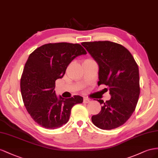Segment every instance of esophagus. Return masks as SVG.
Segmentation results:
<instances>
[{
    "label": "esophagus",
    "mask_w": 158,
    "mask_h": 158,
    "mask_svg": "<svg viewBox=\"0 0 158 158\" xmlns=\"http://www.w3.org/2000/svg\"><path fill=\"white\" fill-rule=\"evenodd\" d=\"M90 102V99L88 98H83V102L84 103H89Z\"/></svg>",
    "instance_id": "34e87169"
}]
</instances>
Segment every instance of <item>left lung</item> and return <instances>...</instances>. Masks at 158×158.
<instances>
[{
    "label": "left lung",
    "instance_id": "obj_1",
    "mask_svg": "<svg viewBox=\"0 0 158 158\" xmlns=\"http://www.w3.org/2000/svg\"><path fill=\"white\" fill-rule=\"evenodd\" d=\"M82 46L97 63L98 85L109 89L110 100H97L101 110L92 116L93 123L102 130L120 127L134 111L139 95V69L133 56L120 44L109 41L83 42Z\"/></svg>",
    "mask_w": 158,
    "mask_h": 158
}]
</instances>
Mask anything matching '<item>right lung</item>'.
Here are the masks:
<instances>
[{
	"instance_id": "1",
	"label": "right lung",
	"mask_w": 158,
	"mask_h": 158,
	"mask_svg": "<svg viewBox=\"0 0 158 158\" xmlns=\"http://www.w3.org/2000/svg\"><path fill=\"white\" fill-rule=\"evenodd\" d=\"M78 44H48L35 49L28 57L20 80V89L26 109L41 127L56 129L66 124L75 105L83 98L57 97L56 81L61 79L67 66L75 57L86 55Z\"/></svg>"
}]
</instances>
